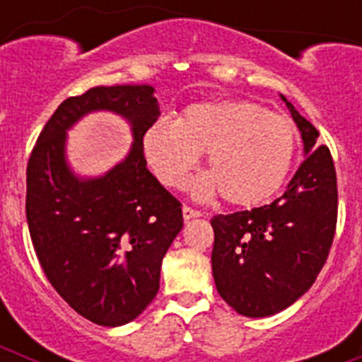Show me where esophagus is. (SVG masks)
Listing matches in <instances>:
<instances>
[{"label": "esophagus", "mask_w": 362, "mask_h": 362, "mask_svg": "<svg viewBox=\"0 0 362 362\" xmlns=\"http://www.w3.org/2000/svg\"><path fill=\"white\" fill-rule=\"evenodd\" d=\"M203 214L199 212V210H194L190 209V206H183V219L188 221V219H194V217H201Z\"/></svg>", "instance_id": "obj_1"}]
</instances>
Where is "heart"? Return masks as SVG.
<instances>
[{
    "instance_id": "1",
    "label": "heart",
    "mask_w": 362,
    "mask_h": 362,
    "mask_svg": "<svg viewBox=\"0 0 362 362\" xmlns=\"http://www.w3.org/2000/svg\"><path fill=\"white\" fill-rule=\"evenodd\" d=\"M292 121L250 101H203L177 121L159 119L145 130L141 148L153 175L168 188H181L206 153L210 172L196 179L199 199L223 192L228 203L252 206L283 185L296 152Z\"/></svg>"
}]
</instances>
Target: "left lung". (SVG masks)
Segmentation results:
<instances>
[{"instance_id":"8db88e82","label":"left lung","mask_w":362,"mask_h":362,"mask_svg":"<svg viewBox=\"0 0 362 362\" xmlns=\"http://www.w3.org/2000/svg\"><path fill=\"white\" fill-rule=\"evenodd\" d=\"M303 139L300 163L270 204L212 217V274L219 296L245 317L283 312L310 290L337 223V179L317 129L281 95Z\"/></svg>"}]
</instances>
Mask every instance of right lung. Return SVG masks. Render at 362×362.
I'll return each mask as SVG.
<instances>
[{"label":"right lung","instance_id":"add662e5","mask_svg":"<svg viewBox=\"0 0 362 362\" xmlns=\"http://www.w3.org/2000/svg\"><path fill=\"white\" fill-rule=\"evenodd\" d=\"M94 111L131 124L133 145L101 176H79L66 156L68 130ZM161 116L150 85L95 86L65 99L41 130L27 166V223L45 276L79 315L121 326L152 303L181 204L146 168L141 137Z\"/></svg>","mask_w":362,"mask_h":362}]
</instances>
